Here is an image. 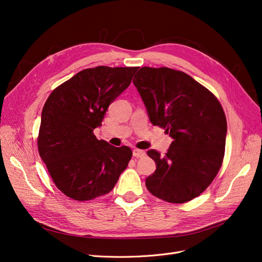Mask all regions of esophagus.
Segmentation results:
<instances>
[{
	"instance_id": "1",
	"label": "esophagus",
	"mask_w": 262,
	"mask_h": 262,
	"mask_svg": "<svg viewBox=\"0 0 262 262\" xmlns=\"http://www.w3.org/2000/svg\"><path fill=\"white\" fill-rule=\"evenodd\" d=\"M133 156L137 157V158L143 157V156H145V152H144V150H142V149L134 148V149H133Z\"/></svg>"
}]
</instances>
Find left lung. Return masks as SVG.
<instances>
[{
  "label": "left lung",
  "instance_id": "left-lung-1",
  "mask_svg": "<svg viewBox=\"0 0 262 262\" xmlns=\"http://www.w3.org/2000/svg\"><path fill=\"white\" fill-rule=\"evenodd\" d=\"M134 78L150 122L172 138L164 156L147 150L156 170L146 178V188L170 203L192 200L210 186L223 163L224 110L208 89L181 71L143 67Z\"/></svg>",
  "mask_w": 262,
  "mask_h": 262
}]
</instances>
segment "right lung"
I'll use <instances>...</instances> for the list:
<instances>
[{
    "label": "right lung",
    "mask_w": 262,
    "mask_h": 262,
    "mask_svg": "<svg viewBox=\"0 0 262 262\" xmlns=\"http://www.w3.org/2000/svg\"><path fill=\"white\" fill-rule=\"evenodd\" d=\"M138 67L85 69L53 90L41 114L38 150L57 188L77 201L112 191L132 150L98 140L109 105L131 83Z\"/></svg>",
    "instance_id": "add662e5"
}]
</instances>
